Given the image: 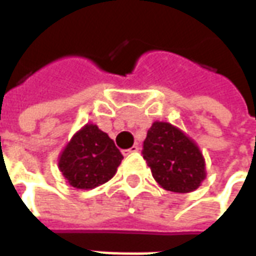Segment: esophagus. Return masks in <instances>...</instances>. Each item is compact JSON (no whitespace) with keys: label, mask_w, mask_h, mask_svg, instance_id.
<instances>
[{"label":"esophagus","mask_w":256,"mask_h":256,"mask_svg":"<svg viewBox=\"0 0 256 256\" xmlns=\"http://www.w3.org/2000/svg\"><path fill=\"white\" fill-rule=\"evenodd\" d=\"M140 146L138 145H133L132 148H128V150H123V155H130V154H134V152H138Z\"/></svg>","instance_id":"34e87169"}]
</instances>
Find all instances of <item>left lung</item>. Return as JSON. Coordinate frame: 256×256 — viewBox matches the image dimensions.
I'll return each instance as SVG.
<instances>
[{"mask_svg": "<svg viewBox=\"0 0 256 256\" xmlns=\"http://www.w3.org/2000/svg\"><path fill=\"white\" fill-rule=\"evenodd\" d=\"M142 156L156 182L170 192H193L207 174L198 144L172 123H152L144 141Z\"/></svg>", "mask_w": 256, "mask_h": 256, "instance_id": "1", "label": "left lung"}]
</instances>
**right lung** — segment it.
Wrapping results in <instances>:
<instances>
[{"mask_svg": "<svg viewBox=\"0 0 256 256\" xmlns=\"http://www.w3.org/2000/svg\"><path fill=\"white\" fill-rule=\"evenodd\" d=\"M123 155L114 140L88 123L74 134L58 156V170L71 186L93 189L110 181L120 164Z\"/></svg>", "mask_w": 256, "mask_h": 256, "instance_id": "add662e5", "label": "right lung"}]
</instances>
